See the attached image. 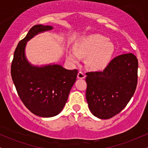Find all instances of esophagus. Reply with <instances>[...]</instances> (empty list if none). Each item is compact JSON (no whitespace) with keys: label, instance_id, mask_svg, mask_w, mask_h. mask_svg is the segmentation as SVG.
<instances>
[{"label":"esophagus","instance_id":"obj_1","mask_svg":"<svg viewBox=\"0 0 148 148\" xmlns=\"http://www.w3.org/2000/svg\"><path fill=\"white\" fill-rule=\"evenodd\" d=\"M77 77L79 78V79H84V78L86 77V75H85L84 72H81V71H79L77 74Z\"/></svg>","mask_w":148,"mask_h":148}]
</instances>
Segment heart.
Masks as SVG:
<instances>
[{"instance_id": "b5f03b06", "label": "heart", "mask_w": 148, "mask_h": 148, "mask_svg": "<svg viewBox=\"0 0 148 148\" xmlns=\"http://www.w3.org/2000/svg\"><path fill=\"white\" fill-rule=\"evenodd\" d=\"M114 45L108 38L99 34H93L83 38L76 46L74 52H69L67 58L76 63L79 57H86V62L93 70H102L108 65L114 53Z\"/></svg>"}]
</instances>
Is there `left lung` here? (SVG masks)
I'll use <instances>...</instances> for the list:
<instances>
[{
	"label": "left lung",
	"mask_w": 148,
	"mask_h": 148,
	"mask_svg": "<svg viewBox=\"0 0 148 148\" xmlns=\"http://www.w3.org/2000/svg\"><path fill=\"white\" fill-rule=\"evenodd\" d=\"M138 59L132 53L114 58L102 72L86 73V97L91 113L109 119L127 106L138 81Z\"/></svg>",
	"instance_id": "8db88e82"
}]
</instances>
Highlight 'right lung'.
I'll return each mask as SVG.
<instances>
[{"mask_svg": "<svg viewBox=\"0 0 148 148\" xmlns=\"http://www.w3.org/2000/svg\"><path fill=\"white\" fill-rule=\"evenodd\" d=\"M53 29L51 25H35L14 51L11 75L20 99L33 114L50 118L60 113L75 83L78 70H68L60 64L38 67L28 62L25 56L27 42L35 35Z\"/></svg>", "mask_w": 148, "mask_h": 148, "instance_id": "obj_1", "label": "right lung"}]
</instances>
